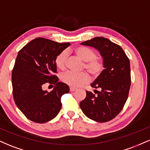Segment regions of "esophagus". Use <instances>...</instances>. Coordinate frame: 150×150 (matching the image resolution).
<instances>
[{"instance_id": "34e87169", "label": "esophagus", "mask_w": 150, "mask_h": 150, "mask_svg": "<svg viewBox=\"0 0 150 150\" xmlns=\"http://www.w3.org/2000/svg\"><path fill=\"white\" fill-rule=\"evenodd\" d=\"M76 88H75V87H70V92H75V90H76Z\"/></svg>"}]
</instances>
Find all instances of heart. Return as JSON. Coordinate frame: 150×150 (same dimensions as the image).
<instances>
[{
    "instance_id": "heart-1",
    "label": "heart",
    "mask_w": 150,
    "mask_h": 150,
    "mask_svg": "<svg viewBox=\"0 0 150 150\" xmlns=\"http://www.w3.org/2000/svg\"><path fill=\"white\" fill-rule=\"evenodd\" d=\"M74 53L82 61L85 62L83 68L90 74L93 78L99 77L104 70L102 60L97 57V53L92 49L83 46H77L74 49ZM67 51H62L55 58V64L59 70H63L66 68ZM89 75L86 73L66 72L63 74L61 80L70 87H78L89 81Z\"/></svg>"
}]
</instances>
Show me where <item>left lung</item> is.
Instances as JSON below:
<instances>
[{
	"label": "left lung",
	"mask_w": 150,
	"mask_h": 150,
	"mask_svg": "<svg viewBox=\"0 0 150 150\" xmlns=\"http://www.w3.org/2000/svg\"><path fill=\"white\" fill-rule=\"evenodd\" d=\"M80 44L99 51L104 69L91 84L96 94L86 91L87 95L80 106L90 119L107 122L120 112L128 99L131 82L130 61L120 46L106 38L94 37Z\"/></svg>",
	"instance_id": "obj_1"
}]
</instances>
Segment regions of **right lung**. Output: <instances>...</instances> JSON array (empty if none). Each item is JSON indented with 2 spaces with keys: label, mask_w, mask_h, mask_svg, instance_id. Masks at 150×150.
Returning <instances> with one entry per match:
<instances>
[{
  "label": "right lung",
  "mask_w": 150,
  "mask_h": 150,
  "mask_svg": "<svg viewBox=\"0 0 150 150\" xmlns=\"http://www.w3.org/2000/svg\"><path fill=\"white\" fill-rule=\"evenodd\" d=\"M70 45L36 38L18 52L12 73L13 98L19 109L32 121L46 123L59 113L61 96L70 89L53 75L57 70L55 58ZM47 82L55 85L50 93L42 89Z\"/></svg>",
  "instance_id": "1"
}]
</instances>
